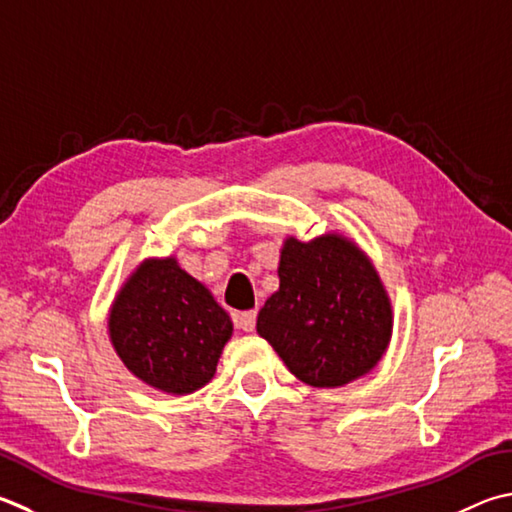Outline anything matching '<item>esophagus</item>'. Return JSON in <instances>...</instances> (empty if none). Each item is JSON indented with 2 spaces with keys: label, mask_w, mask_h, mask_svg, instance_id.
<instances>
[{
  "label": "esophagus",
  "mask_w": 512,
  "mask_h": 512,
  "mask_svg": "<svg viewBox=\"0 0 512 512\" xmlns=\"http://www.w3.org/2000/svg\"><path fill=\"white\" fill-rule=\"evenodd\" d=\"M255 322H257V311H244V313H239L237 327L241 331L250 333V331H255Z\"/></svg>",
  "instance_id": "34e87169"
}]
</instances>
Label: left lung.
I'll list each match as a JSON object with an SVG mask.
<instances>
[{
	"instance_id": "obj_1",
	"label": "left lung",
	"mask_w": 512,
	"mask_h": 512,
	"mask_svg": "<svg viewBox=\"0 0 512 512\" xmlns=\"http://www.w3.org/2000/svg\"><path fill=\"white\" fill-rule=\"evenodd\" d=\"M277 275L280 288L259 311L257 333L295 378L342 387L378 365L392 338V302L351 239L288 237Z\"/></svg>"
}]
</instances>
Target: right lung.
Returning a JSON list of instances; mask_svg holds the SVG:
<instances>
[{"label":"right lung","mask_w":512,"mask_h":512,"mask_svg":"<svg viewBox=\"0 0 512 512\" xmlns=\"http://www.w3.org/2000/svg\"><path fill=\"white\" fill-rule=\"evenodd\" d=\"M230 336V315L176 257L145 259L109 311L118 358L165 394H192L210 383Z\"/></svg>","instance_id":"right-lung-1"}]
</instances>
